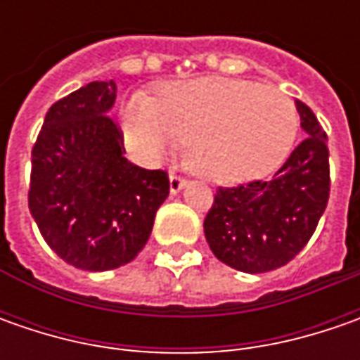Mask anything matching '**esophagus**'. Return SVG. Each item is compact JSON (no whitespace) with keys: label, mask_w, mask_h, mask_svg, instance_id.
Instances as JSON below:
<instances>
[{"label":"esophagus","mask_w":360,"mask_h":360,"mask_svg":"<svg viewBox=\"0 0 360 360\" xmlns=\"http://www.w3.org/2000/svg\"><path fill=\"white\" fill-rule=\"evenodd\" d=\"M184 186H186V178H184V176L174 172L170 174V192H172V194L180 192Z\"/></svg>","instance_id":"esophagus-1"}]
</instances>
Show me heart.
I'll list each match as a JSON object with an SVG mask.
<instances>
[{"label": "heart", "mask_w": 360, "mask_h": 360, "mask_svg": "<svg viewBox=\"0 0 360 360\" xmlns=\"http://www.w3.org/2000/svg\"><path fill=\"white\" fill-rule=\"evenodd\" d=\"M124 138L142 158L188 146V164L204 180L240 184L274 172L295 144V104L274 86L232 77H194L134 96L120 112Z\"/></svg>", "instance_id": "obj_1"}]
</instances>
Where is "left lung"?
I'll list each match as a JSON object with an SVG mask.
<instances>
[{
  "label": "left lung",
  "mask_w": 360,
  "mask_h": 360,
  "mask_svg": "<svg viewBox=\"0 0 360 360\" xmlns=\"http://www.w3.org/2000/svg\"><path fill=\"white\" fill-rule=\"evenodd\" d=\"M307 138L270 180L218 188L204 218L214 256L242 272H269L307 246L330 194L326 131L304 102H295Z\"/></svg>",
  "instance_id": "left-lung-1"
}]
</instances>
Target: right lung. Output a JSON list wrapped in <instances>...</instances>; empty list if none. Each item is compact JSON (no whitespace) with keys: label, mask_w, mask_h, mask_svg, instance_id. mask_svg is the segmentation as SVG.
<instances>
[{"label":"right lung","mask_w":360,"mask_h":360,"mask_svg":"<svg viewBox=\"0 0 360 360\" xmlns=\"http://www.w3.org/2000/svg\"><path fill=\"white\" fill-rule=\"evenodd\" d=\"M116 84L91 82L58 100L32 148L27 204L49 248L82 270L128 264L144 248L170 192L164 170L124 158L110 116Z\"/></svg>","instance_id":"1"}]
</instances>
